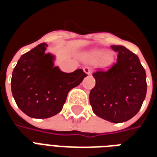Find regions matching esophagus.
Wrapping results in <instances>:
<instances>
[{
    "label": "esophagus",
    "instance_id": "1",
    "mask_svg": "<svg viewBox=\"0 0 157 157\" xmlns=\"http://www.w3.org/2000/svg\"><path fill=\"white\" fill-rule=\"evenodd\" d=\"M83 70H84V72H85L86 75H91V73H92V70H91L90 67H88V66H86L85 68L83 69Z\"/></svg>",
    "mask_w": 157,
    "mask_h": 157
}]
</instances>
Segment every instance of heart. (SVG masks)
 <instances>
[{
  "label": "heart",
  "mask_w": 157,
  "mask_h": 157,
  "mask_svg": "<svg viewBox=\"0 0 157 157\" xmlns=\"http://www.w3.org/2000/svg\"><path fill=\"white\" fill-rule=\"evenodd\" d=\"M88 58L92 61H98L101 59L103 65H109L113 60V56L109 53H105L103 50H94L88 55Z\"/></svg>",
  "instance_id": "1"
}]
</instances>
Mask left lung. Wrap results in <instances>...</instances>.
Returning a JSON list of instances; mask_svg holds the SVG:
<instances>
[{"mask_svg": "<svg viewBox=\"0 0 157 157\" xmlns=\"http://www.w3.org/2000/svg\"><path fill=\"white\" fill-rule=\"evenodd\" d=\"M118 52L115 64L97 70L96 85L89 100L96 115L112 123L128 121L139 112L146 95L145 69L138 56L122 45H111Z\"/></svg>", "mask_w": 157, "mask_h": 157, "instance_id": "8db88e82", "label": "left lung"}]
</instances>
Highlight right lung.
<instances>
[{
  "mask_svg": "<svg viewBox=\"0 0 157 157\" xmlns=\"http://www.w3.org/2000/svg\"><path fill=\"white\" fill-rule=\"evenodd\" d=\"M42 43L21 56L12 75V92L17 105L33 118H48L61 111L68 92L86 74L82 69L71 73L54 65L55 56L46 54Z\"/></svg>",
  "mask_w": 157,
  "mask_h": 157,
  "instance_id": "1",
  "label": "right lung"
}]
</instances>
